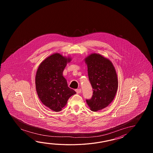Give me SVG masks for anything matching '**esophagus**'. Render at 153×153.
Returning a JSON list of instances; mask_svg holds the SVG:
<instances>
[{
  "instance_id": "obj_1",
  "label": "esophagus",
  "mask_w": 153,
  "mask_h": 153,
  "mask_svg": "<svg viewBox=\"0 0 153 153\" xmlns=\"http://www.w3.org/2000/svg\"><path fill=\"white\" fill-rule=\"evenodd\" d=\"M75 91H76L77 94H80V93H81V90L80 88H79V89H76V90H75Z\"/></svg>"
}]
</instances>
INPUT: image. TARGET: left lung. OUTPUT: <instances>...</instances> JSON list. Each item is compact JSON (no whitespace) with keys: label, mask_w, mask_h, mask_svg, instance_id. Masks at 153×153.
Instances as JSON below:
<instances>
[{"label":"left lung","mask_w":153,"mask_h":153,"mask_svg":"<svg viewBox=\"0 0 153 153\" xmlns=\"http://www.w3.org/2000/svg\"><path fill=\"white\" fill-rule=\"evenodd\" d=\"M93 95L86 103L91 111H97L113 101L118 88L117 74L112 62L98 53H91L85 59Z\"/></svg>","instance_id":"obj_1"}]
</instances>
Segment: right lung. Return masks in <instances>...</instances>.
I'll list each match as a JSON object with an SVG mask.
<instances>
[{
	"instance_id": "obj_1",
	"label": "right lung",
	"mask_w": 153,
	"mask_h": 153,
	"mask_svg": "<svg viewBox=\"0 0 153 153\" xmlns=\"http://www.w3.org/2000/svg\"><path fill=\"white\" fill-rule=\"evenodd\" d=\"M71 59L55 53L39 65L36 75V91L46 107L58 112L65 107L70 97L76 92L69 88L63 72Z\"/></svg>"
}]
</instances>
